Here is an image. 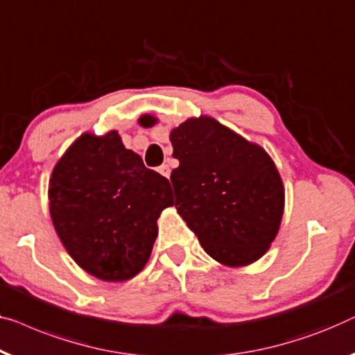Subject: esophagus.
Instances as JSON below:
<instances>
[{"label": "esophagus", "mask_w": 355, "mask_h": 355, "mask_svg": "<svg viewBox=\"0 0 355 355\" xmlns=\"http://www.w3.org/2000/svg\"><path fill=\"white\" fill-rule=\"evenodd\" d=\"M158 171H160V174H163L165 178H169V174H171V168H169V165H162L160 168H158Z\"/></svg>", "instance_id": "esophagus-1"}]
</instances>
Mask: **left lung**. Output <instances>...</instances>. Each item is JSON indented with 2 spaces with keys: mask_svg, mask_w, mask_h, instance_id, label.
I'll list each match as a JSON object with an SVG mask.
<instances>
[{
  "mask_svg": "<svg viewBox=\"0 0 355 355\" xmlns=\"http://www.w3.org/2000/svg\"><path fill=\"white\" fill-rule=\"evenodd\" d=\"M158 120L142 115L139 125ZM171 184L178 213L218 263L248 266L275 240L285 208V189L263 147L214 118H189L169 132Z\"/></svg>",
  "mask_w": 355,
  "mask_h": 355,
  "instance_id": "8db88e82",
  "label": "left lung"
}]
</instances>
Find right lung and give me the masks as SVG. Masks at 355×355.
Listing matches in <instances>:
<instances>
[{
    "instance_id": "1",
    "label": "right lung",
    "mask_w": 355,
    "mask_h": 355,
    "mask_svg": "<svg viewBox=\"0 0 355 355\" xmlns=\"http://www.w3.org/2000/svg\"><path fill=\"white\" fill-rule=\"evenodd\" d=\"M171 186L123 146L118 131L85 132L51 173L49 213L71 259L105 282L139 274L158 235L157 219L173 207Z\"/></svg>"
}]
</instances>
